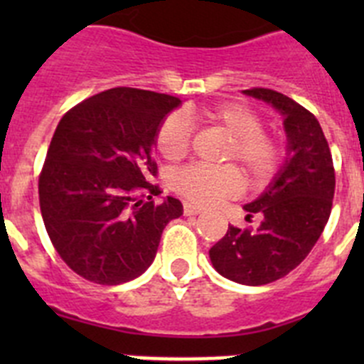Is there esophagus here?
I'll use <instances>...</instances> for the list:
<instances>
[{"instance_id": "1", "label": "esophagus", "mask_w": 364, "mask_h": 364, "mask_svg": "<svg viewBox=\"0 0 364 364\" xmlns=\"http://www.w3.org/2000/svg\"><path fill=\"white\" fill-rule=\"evenodd\" d=\"M204 211V208H200V205L197 204H191V202H186L184 204V213L186 215H198Z\"/></svg>"}]
</instances>
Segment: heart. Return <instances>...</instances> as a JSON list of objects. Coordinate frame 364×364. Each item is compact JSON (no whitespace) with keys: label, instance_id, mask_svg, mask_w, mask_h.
<instances>
[{"label":"heart","instance_id":"1","mask_svg":"<svg viewBox=\"0 0 364 364\" xmlns=\"http://www.w3.org/2000/svg\"><path fill=\"white\" fill-rule=\"evenodd\" d=\"M211 124L220 125L233 140L226 160H237L252 184L272 178L281 162V147L262 133V120L255 111L242 104L226 102L202 111ZM191 146V127L184 114L167 117L156 133V147L167 160H180ZM173 188L197 204H211L218 198L231 197L240 189V175L233 166H204L191 164L173 175Z\"/></svg>","mask_w":364,"mask_h":364}]
</instances>
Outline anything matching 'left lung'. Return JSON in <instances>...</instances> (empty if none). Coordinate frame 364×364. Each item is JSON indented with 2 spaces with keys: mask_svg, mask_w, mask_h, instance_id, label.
<instances>
[{
  "mask_svg": "<svg viewBox=\"0 0 364 364\" xmlns=\"http://www.w3.org/2000/svg\"><path fill=\"white\" fill-rule=\"evenodd\" d=\"M282 117L286 156L255 200L244 204L246 220L259 215L255 231L230 226L210 250L222 277L260 286L284 277L306 259L332 211L336 173L317 118L288 96L272 89H247Z\"/></svg>",
  "mask_w": 364,
  "mask_h": 364,
  "instance_id": "8db88e82",
  "label": "left lung"
}]
</instances>
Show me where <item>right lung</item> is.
Listing matches in <instances>:
<instances>
[{
    "label": "right lung",
    "instance_id": "1",
    "mask_svg": "<svg viewBox=\"0 0 364 364\" xmlns=\"http://www.w3.org/2000/svg\"><path fill=\"white\" fill-rule=\"evenodd\" d=\"M182 102L131 87L83 100L60 120L40 175L45 230L65 264L96 284H122L153 264L167 222L184 208L151 184L166 117ZM148 195V202L139 198Z\"/></svg>",
    "mask_w": 364,
    "mask_h": 364
}]
</instances>
